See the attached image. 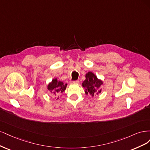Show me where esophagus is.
Segmentation results:
<instances>
[{"label":"esophagus","instance_id":"34e87169","mask_svg":"<svg viewBox=\"0 0 150 150\" xmlns=\"http://www.w3.org/2000/svg\"><path fill=\"white\" fill-rule=\"evenodd\" d=\"M71 83H75V84H77V83H79V80H75V81H72L71 82Z\"/></svg>","mask_w":150,"mask_h":150}]
</instances>
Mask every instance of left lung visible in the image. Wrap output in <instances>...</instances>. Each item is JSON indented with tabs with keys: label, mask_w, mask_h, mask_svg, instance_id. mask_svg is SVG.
Wrapping results in <instances>:
<instances>
[{
	"label": "left lung",
	"mask_w": 150,
	"mask_h": 150,
	"mask_svg": "<svg viewBox=\"0 0 150 150\" xmlns=\"http://www.w3.org/2000/svg\"><path fill=\"white\" fill-rule=\"evenodd\" d=\"M85 80L83 81L82 86L85 88L86 95H89L94 96L96 94L101 93V85H103V81L98 79L93 73L91 71L88 72L85 75Z\"/></svg>",
	"instance_id": "left-lung-1"
}]
</instances>
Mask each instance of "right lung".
<instances>
[{"label": "right lung", "instance_id": "right-lung-1", "mask_svg": "<svg viewBox=\"0 0 150 150\" xmlns=\"http://www.w3.org/2000/svg\"><path fill=\"white\" fill-rule=\"evenodd\" d=\"M67 85V84L64 85L62 81H58L57 79H53L50 83H49V84L48 85L47 89L49 90V91L52 94L57 96L56 98L57 100L58 98H59L58 97V96L65 90Z\"/></svg>", "mask_w": 150, "mask_h": 150}]
</instances>
